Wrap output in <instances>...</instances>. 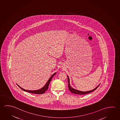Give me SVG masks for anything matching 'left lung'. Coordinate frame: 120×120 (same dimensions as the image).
Returning <instances> with one entry per match:
<instances>
[{
	"instance_id": "obj_1",
	"label": "left lung",
	"mask_w": 120,
	"mask_h": 120,
	"mask_svg": "<svg viewBox=\"0 0 120 120\" xmlns=\"http://www.w3.org/2000/svg\"><path fill=\"white\" fill-rule=\"evenodd\" d=\"M68 77V88H69V90L71 92H72V93L75 94H88L89 93L92 92L96 90L97 88L98 87V86H99L100 85H99L98 86H97L94 89V90H92L89 91H87V92H82V91H80L78 90H75V89L73 88L71 86H70V84H69V77L67 76Z\"/></svg>"
}]
</instances>
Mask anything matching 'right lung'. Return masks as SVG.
<instances>
[{
	"mask_svg": "<svg viewBox=\"0 0 120 120\" xmlns=\"http://www.w3.org/2000/svg\"><path fill=\"white\" fill-rule=\"evenodd\" d=\"M56 73H55L54 74L52 75L51 76V77L49 78V80L46 83V84H45V86H43V87L42 88H41V89H40L38 90H24L21 87H20L19 85H18L19 86V87H20V88L22 90L24 91H26V92H29V93H33V94H43L44 92H45L47 90L49 87V83L51 81V79L52 78V77H53V76L56 74Z\"/></svg>",
	"mask_w": 120,
	"mask_h": 120,
	"instance_id": "obj_1",
	"label": "right lung"
}]
</instances>
